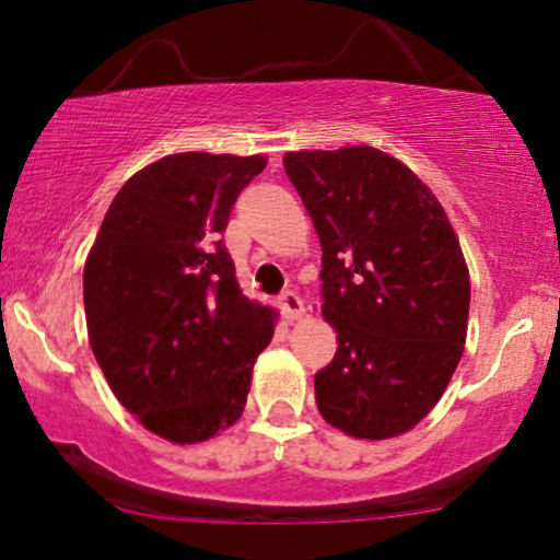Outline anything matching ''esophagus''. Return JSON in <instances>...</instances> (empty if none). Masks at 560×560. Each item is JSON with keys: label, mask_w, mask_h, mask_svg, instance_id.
<instances>
[{"label": "esophagus", "mask_w": 560, "mask_h": 560, "mask_svg": "<svg viewBox=\"0 0 560 560\" xmlns=\"http://www.w3.org/2000/svg\"><path fill=\"white\" fill-rule=\"evenodd\" d=\"M279 306L287 319H299V316L304 314V302L296 291H283V294L279 296Z\"/></svg>", "instance_id": "obj_1"}]
</instances>
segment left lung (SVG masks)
<instances>
[{"instance_id":"left-lung-1","label":"left lung","mask_w":560,"mask_h":560,"mask_svg":"<svg viewBox=\"0 0 560 560\" xmlns=\"http://www.w3.org/2000/svg\"><path fill=\"white\" fill-rule=\"evenodd\" d=\"M322 244V314L337 354L316 407L362 440L412 430L463 357L470 277L440 200L370 145L283 155Z\"/></svg>"}]
</instances>
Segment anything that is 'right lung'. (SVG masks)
<instances>
[{"label":"right lung","mask_w":560,"mask_h":560,"mask_svg":"<svg viewBox=\"0 0 560 560\" xmlns=\"http://www.w3.org/2000/svg\"><path fill=\"white\" fill-rule=\"evenodd\" d=\"M264 155L175 153L118 190L90 248L88 337L120 405L155 435L194 445L246 407L277 312L241 294L219 238Z\"/></svg>","instance_id":"add662e5"}]
</instances>
